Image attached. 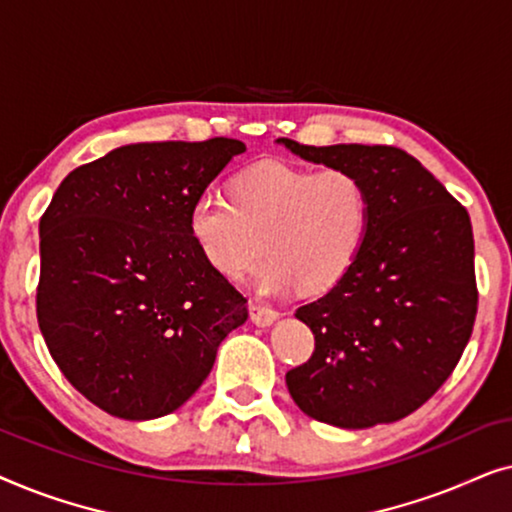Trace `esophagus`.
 Here are the masks:
<instances>
[{
    "instance_id": "1",
    "label": "esophagus",
    "mask_w": 512,
    "mask_h": 512,
    "mask_svg": "<svg viewBox=\"0 0 512 512\" xmlns=\"http://www.w3.org/2000/svg\"><path fill=\"white\" fill-rule=\"evenodd\" d=\"M249 314H251V321H254L256 326H270L272 321L277 319V312L265 303H251Z\"/></svg>"
}]
</instances>
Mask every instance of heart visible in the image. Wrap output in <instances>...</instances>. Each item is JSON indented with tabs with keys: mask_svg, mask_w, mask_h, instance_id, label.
I'll return each mask as SVG.
<instances>
[{
	"mask_svg": "<svg viewBox=\"0 0 512 512\" xmlns=\"http://www.w3.org/2000/svg\"><path fill=\"white\" fill-rule=\"evenodd\" d=\"M228 195L205 191L188 209L195 249L221 277L240 279L263 247L268 256L254 275L258 293L284 296L298 286L326 293L359 261L370 195L354 172L263 160L237 172Z\"/></svg>",
	"mask_w": 512,
	"mask_h": 512,
	"instance_id": "1",
	"label": "heart"
}]
</instances>
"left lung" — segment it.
<instances>
[{"mask_svg":"<svg viewBox=\"0 0 512 512\" xmlns=\"http://www.w3.org/2000/svg\"><path fill=\"white\" fill-rule=\"evenodd\" d=\"M277 142L310 163L354 172L370 195L354 270L296 310L314 333V352L286 373L289 394L305 415L340 429L398 422L443 387L473 333L468 212L396 146Z\"/></svg>","mask_w":512,"mask_h":512,"instance_id":"left-lung-1","label":"left lung"}]
</instances>
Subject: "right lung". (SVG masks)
Instances as JSON below:
<instances>
[{
	"mask_svg": "<svg viewBox=\"0 0 512 512\" xmlns=\"http://www.w3.org/2000/svg\"><path fill=\"white\" fill-rule=\"evenodd\" d=\"M240 139L144 142L69 172L39 221L37 319L62 375L109 415H170L247 321V298L188 233Z\"/></svg>",
	"mask_w": 512,
	"mask_h": 512,
	"instance_id": "add662e5",
	"label": "right lung"
}]
</instances>
